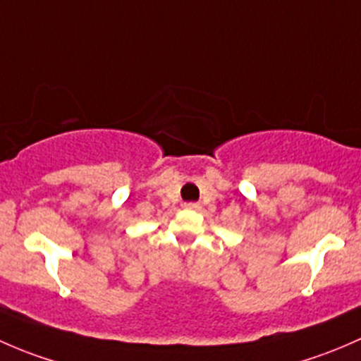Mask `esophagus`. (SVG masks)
Instances as JSON below:
<instances>
[{"mask_svg": "<svg viewBox=\"0 0 361 361\" xmlns=\"http://www.w3.org/2000/svg\"><path fill=\"white\" fill-rule=\"evenodd\" d=\"M185 208H189V210H200V203H195V202H189L184 205Z\"/></svg>", "mask_w": 361, "mask_h": 361, "instance_id": "34e87169", "label": "esophagus"}]
</instances>
